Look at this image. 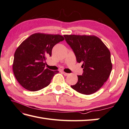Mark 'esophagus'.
<instances>
[{
	"label": "esophagus",
	"instance_id": "34e87169",
	"mask_svg": "<svg viewBox=\"0 0 129 129\" xmlns=\"http://www.w3.org/2000/svg\"><path fill=\"white\" fill-rule=\"evenodd\" d=\"M62 73H63V74L65 76H68V75H69L68 73H65L64 72H62Z\"/></svg>",
	"mask_w": 129,
	"mask_h": 129
}]
</instances>
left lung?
Here are the masks:
<instances>
[{
	"mask_svg": "<svg viewBox=\"0 0 129 129\" xmlns=\"http://www.w3.org/2000/svg\"><path fill=\"white\" fill-rule=\"evenodd\" d=\"M73 51L77 61L82 62L83 73L71 87L77 92L90 95L96 92L107 81L112 69L111 53L100 39L95 36L64 35Z\"/></svg>",
	"mask_w": 129,
	"mask_h": 129,
	"instance_id": "1",
	"label": "left lung"
}]
</instances>
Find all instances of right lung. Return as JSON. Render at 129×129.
<instances>
[{
    "instance_id": "add662e5",
    "label": "right lung",
    "mask_w": 129,
    "mask_h": 129,
    "mask_svg": "<svg viewBox=\"0 0 129 129\" xmlns=\"http://www.w3.org/2000/svg\"><path fill=\"white\" fill-rule=\"evenodd\" d=\"M64 40L59 34L35 33L18 47L14 55L13 71L16 79L27 90L36 91L47 86L58 71L45 69L47 56H51L55 44Z\"/></svg>"
}]
</instances>
